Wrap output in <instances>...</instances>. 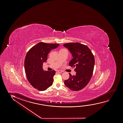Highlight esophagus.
<instances>
[{
	"label": "esophagus",
	"mask_w": 123,
	"mask_h": 123,
	"mask_svg": "<svg viewBox=\"0 0 123 123\" xmlns=\"http://www.w3.org/2000/svg\"><path fill=\"white\" fill-rule=\"evenodd\" d=\"M57 72L58 73H59V74H61V73L62 72V71H61V70H58V71H57Z\"/></svg>",
	"instance_id": "34e87169"
}]
</instances>
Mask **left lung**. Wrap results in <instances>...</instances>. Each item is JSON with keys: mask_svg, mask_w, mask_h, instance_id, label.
<instances>
[{"mask_svg": "<svg viewBox=\"0 0 123 123\" xmlns=\"http://www.w3.org/2000/svg\"><path fill=\"white\" fill-rule=\"evenodd\" d=\"M72 55L69 65L75 68V76L69 73V79L64 81V84L72 91H79L85 87L91 79L94 68V57L87 46L78 42L69 43L63 44Z\"/></svg>", "mask_w": 123, "mask_h": 123, "instance_id": "obj_1", "label": "left lung"}]
</instances>
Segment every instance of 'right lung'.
I'll return each instance as SVG.
<instances>
[{
	"instance_id": "add662e5",
	"label": "right lung",
	"mask_w": 123,
	"mask_h": 123,
	"mask_svg": "<svg viewBox=\"0 0 123 123\" xmlns=\"http://www.w3.org/2000/svg\"><path fill=\"white\" fill-rule=\"evenodd\" d=\"M59 44L38 43L27 52L24 61V67L27 79L36 89L44 91L52 85L55 71H44L42 66L46 62L47 55Z\"/></svg>"
}]
</instances>
